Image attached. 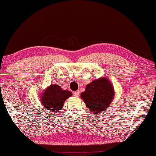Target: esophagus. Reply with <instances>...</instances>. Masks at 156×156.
<instances>
[{
	"label": "esophagus",
	"instance_id": "esophagus-1",
	"mask_svg": "<svg viewBox=\"0 0 156 156\" xmlns=\"http://www.w3.org/2000/svg\"><path fill=\"white\" fill-rule=\"evenodd\" d=\"M73 96H75V97H79V92L78 90L74 92H73Z\"/></svg>",
	"mask_w": 156,
	"mask_h": 156
}]
</instances>
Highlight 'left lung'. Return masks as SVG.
Returning a JSON list of instances; mask_svg holds the SVG:
<instances>
[{
	"label": "left lung",
	"mask_w": 156,
	"mask_h": 156,
	"mask_svg": "<svg viewBox=\"0 0 156 156\" xmlns=\"http://www.w3.org/2000/svg\"><path fill=\"white\" fill-rule=\"evenodd\" d=\"M114 88L105 77L97 79L87 85L81 98L94 115L105 111L113 100Z\"/></svg>",
	"instance_id": "left-lung-1"
}]
</instances>
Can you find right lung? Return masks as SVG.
Masks as SVG:
<instances>
[{"label":"right lung","instance_id":"1","mask_svg":"<svg viewBox=\"0 0 156 156\" xmlns=\"http://www.w3.org/2000/svg\"><path fill=\"white\" fill-rule=\"evenodd\" d=\"M72 96L69 90H62L58 84H51L42 93L41 103L45 109L51 113H58L64 106V101Z\"/></svg>","mask_w":156,"mask_h":156}]
</instances>
